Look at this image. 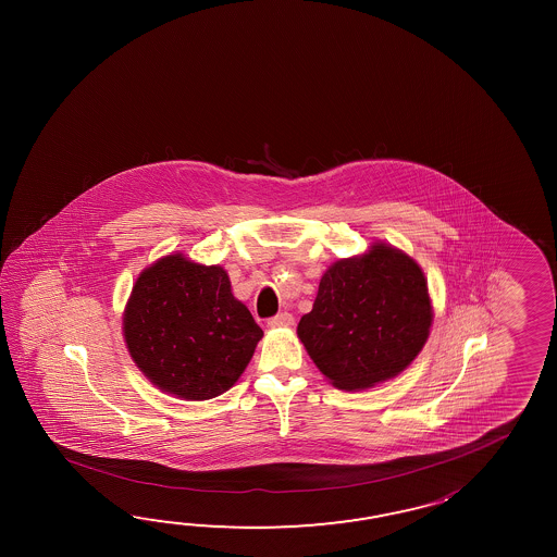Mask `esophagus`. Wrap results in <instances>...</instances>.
Here are the masks:
<instances>
[{"label":"esophagus","instance_id":"obj_1","mask_svg":"<svg viewBox=\"0 0 557 557\" xmlns=\"http://www.w3.org/2000/svg\"><path fill=\"white\" fill-rule=\"evenodd\" d=\"M271 329H278V326H293L295 324V317L293 314H288V312H281V314H276L273 319H269L267 322Z\"/></svg>","mask_w":557,"mask_h":557}]
</instances>
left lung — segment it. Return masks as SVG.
<instances>
[{
  "label": "left lung",
  "instance_id": "left-lung-1",
  "mask_svg": "<svg viewBox=\"0 0 557 557\" xmlns=\"http://www.w3.org/2000/svg\"><path fill=\"white\" fill-rule=\"evenodd\" d=\"M432 320L420 264L379 240L364 255L326 269L296 334L332 386L364 391L412 364Z\"/></svg>",
  "mask_w": 557,
  "mask_h": 557
}]
</instances>
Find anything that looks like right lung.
<instances>
[{"instance_id":"obj_1","label":"right lung","mask_w":557,"mask_h":557,"mask_svg":"<svg viewBox=\"0 0 557 557\" xmlns=\"http://www.w3.org/2000/svg\"><path fill=\"white\" fill-rule=\"evenodd\" d=\"M133 362L159 391L211 400L235 386L262 338L223 267L175 252L147 267L123 310Z\"/></svg>"}]
</instances>
